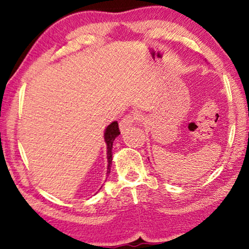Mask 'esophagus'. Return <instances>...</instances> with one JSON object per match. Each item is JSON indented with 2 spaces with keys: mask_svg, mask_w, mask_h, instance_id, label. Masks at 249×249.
I'll list each match as a JSON object with an SVG mask.
<instances>
[{
  "mask_svg": "<svg viewBox=\"0 0 249 249\" xmlns=\"http://www.w3.org/2000/svg\"><path fill=\"white\" fill-rule=\"evenodd\" d=\"M137 120H141V117H139V114L137 113H130V114H127L125 117L122 119L120 121V124H119V127H120V130L121 131H124L125 129L130 127V125L134 124L135 121Z\"/></svg>",
  "mask_w": 249,
  "mask_h": 249,
  "instance_id": "1",
  "label": "esophagus"
}]
</instances>
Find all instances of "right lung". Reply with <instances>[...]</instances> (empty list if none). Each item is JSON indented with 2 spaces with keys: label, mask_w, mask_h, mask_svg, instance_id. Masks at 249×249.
<instances>
[{
  "label": "right lung",
  "mask_w": 249,
  "mask_h": 249,
  "mask_svg": "<svg viewBox=\"0 0 249 249\" xmlns=\"http://www.w3.org/2000/svg\"><path fill=\"white\" fill-rule=\"evenodd\" d=\"M120 135V130H119V124L117 121H113L111 124H108L104 132V139L107 146V176L110 173L111 165H112V147H113L114 139Z\"/></svg>",
  "instance_id": "right-lung-1"
}]
</instances>
